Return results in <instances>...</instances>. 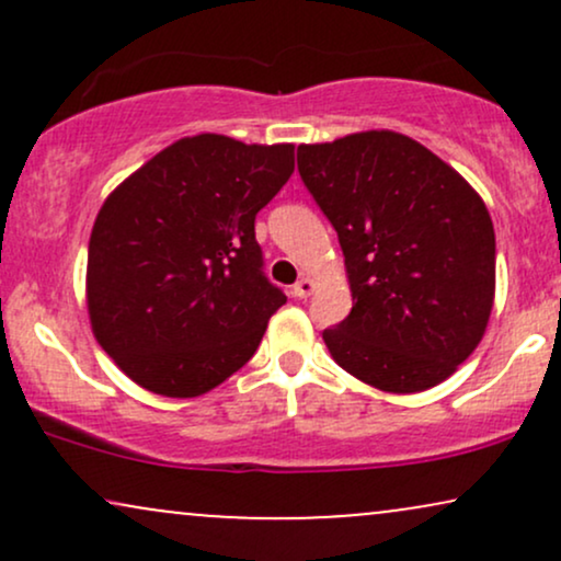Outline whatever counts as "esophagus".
I'll return each mask as SVG.
<instances>
[{
  "label": "esophagus",
  "mask_w": 561,
  "mask_h": 561,
  "mask_svg": "<svg viewBox=\"0 0 561 561\" xmlns=\"http://www.w3.org/2000/svg\"><path fill=\"white\" fill-rule=\"evenodd\" d=\"M313 289H317V282H313L311 276H300V279L295 282L293 293H295V298H308V295H311Z\"/></svg>",
  "instance_id": "1"
}]
</instances>
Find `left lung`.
Instances as JSON below:
<instances>
[{
	"mask_svg": "<svg viewBox=\"0 0 561 561\" xmlns=\"http://www.w3.org/2000/svg\"><path fill=\"white\" fill-rule=\"evenodd\" d=\"M298 171L345 255L353 308L324 330L332 358L371 388L420 392L472 356L495 298L485 203L405 134L298 147Z\"/></svg>",
	"mask_w": 561,
	"mask_h": 561,
	"instance_id": "obj_1",
	"label": "left lung"
}]
</instances>
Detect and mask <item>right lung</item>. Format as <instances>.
Instances as JSON below:
<instances>
[{
	"label": "right lung",
	"mask_w": 561,
	"mask_h": 561,
	"mask_svg": "<svg viewBox=\"0 0 561 561\" xmlns=\"http://www.w3.org/2000/svg\"><path fill=\"white\" fill-rule=\"evenodd\" d=\"M295 171V145L184 137L124 179L94 218L87 308L139 388L197 398L253 358L287 298L261 272L255 216Z\"/></svg>",
	"instance_id": "right-lung-1"
}]
</instances>
